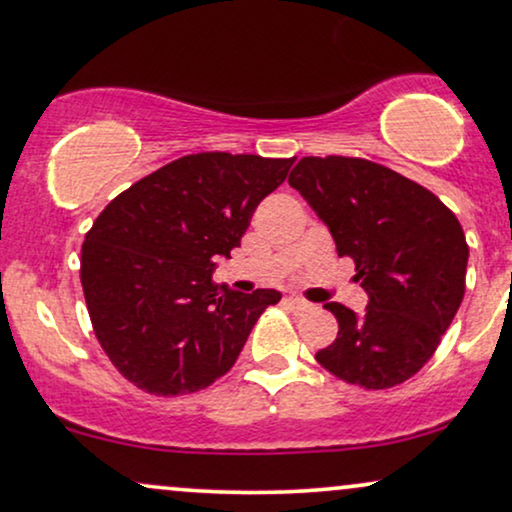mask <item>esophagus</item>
Returning a JSON list of instances; mask_svg holds the SVG:
<instances>
[{
	"mask_svg": "<svg viewBox=\"0 0 512 512\" xmlns=\"http://www.w3.org/2000/svg\"><path fill=\"white\" fill-rule=\"evenodd\" d=\"M286 304L293 312H307V309H312V304L302 300V297H286Z\"/></svg>",
	"mask_w": 512,
	"mask_h": 512,
	"instance_id": "34e87169",
	"label": "esophagus"
}]
</instances>
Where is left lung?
Returning <instances> with one entry per match:
<instances>
[{"label":"left lung","instance_id":"left-lung-1","mask_svg":"<svg viewBox=\"0 0 512 512\" xmlns=\"http://www.w3.org/2000/svg\"><path fill=\"white\" fill-rule=\"evenodd\" d=\"M288 184L328 224L368 293L361 316L340 302L323 304L338 319V338L316 361L364 390L401 385L428 364L461 307V222L425 186L366 158L307 155Z\"/></svg>","mask_w":512,"mask_h":512}]
</instances>
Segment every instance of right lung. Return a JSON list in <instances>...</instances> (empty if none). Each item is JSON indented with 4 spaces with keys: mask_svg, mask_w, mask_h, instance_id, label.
Here are the masks:
<instances>
[{
    "mask_svg": "<svg viewBox=\"0 0 512 512\" xmlns=\"http://www.w3.org/2000/svg\"><path fill=\"white\" fill-rule=\"evenodd\" d=\"M293 163L224 151L184 155L103 208L84 236L80 281L96 340L122 378L155 397H177L231 371L281 293L219 288L215 257L241 245L252 212Z\"/></svg>",
    "mask_w": 512,
    "mask_h": 512,
    "instance_id": "add662e5",
    "label": "right lung"
}]
</instances>
